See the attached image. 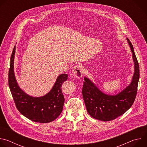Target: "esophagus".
Here are the masks:
<instances>
[{
	"instance_id": "obj_1",
	"label": "esophagus",
	"mask_w": 147,
	"mask_h": 147,
	"mask_svg": "<svg viewBox=\"0 0 147 147\" xmlns=\"http://www.w3.org/2000/svg\"><path fill=\"white\" fill-rule=\"evenodd\" d=\"M84 69L82 66L80 65H77L74 67L73 70V74L77 78H81L82 76Z\"/></svg>"
}]
</instances>
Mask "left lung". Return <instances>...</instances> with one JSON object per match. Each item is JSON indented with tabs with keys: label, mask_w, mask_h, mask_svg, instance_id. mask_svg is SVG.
<instances>
[{
	"label": "left lung",
	"mask_w": 147,
	"mask_h": 147,
	"mask_svg": "<svg viewBox=\"0 0 147 147\" xmlns=\"http://www.w3.org/2000/svg\"><path fill=\"white\" fill-rule=\"evenodd\" d=\"M133 54L134 72L130 84L116 95L101 91L88 78H84L82 94L87 111L90 115L99 120L107 121L116 119L128 111L136 97L140 69L133 47L127 38Z\"/></svg>",
	"instance_id": "8db88e82"
}]
</instances>
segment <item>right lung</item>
<instances>
[{"instance_id": "obj_1", "label": "right lung", "mask_w": 147, "mask_h": 147, "mask_svg": "<svg viewBox=\"0 0 147 147\" xmlns=\"http://www.w3.org/2000/svg\"><path fill=\"white\" fill-rule=\"evenodd\" d=\"M14 47L9 71V86L17 109L28 119L41 123H49L55 120L61 113L65 98L61 92V86L67 79V74H60L51 91L46 95L34 97L26 94L17 82L14 71Z\"/></svg>"}]
</instances>
